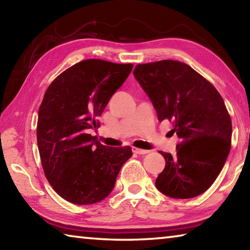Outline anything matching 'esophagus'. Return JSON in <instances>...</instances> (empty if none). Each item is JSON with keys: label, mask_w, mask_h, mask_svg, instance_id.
<instances>
[{"label": "esophagus", "mask_w": 250, "mask_h": 250, "mask_svg": "<svg viewBox=\"0 0 250 250\" xmlns=\"http://www.w3.org/2000/svg\"><path fill=\"white\" fill-rule=\"evenodd\" d=\"M132 151L134 152V153L137 154H140V155H143V154H147L149 153V150H143V149H139V147H132Z\"/></svg>", "instance_id": "obj_1"}]
</instances>
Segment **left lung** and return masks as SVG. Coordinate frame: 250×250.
Segmentation results:
<instances>
[{
  "label": "left lung",
  "mask_w": 250,
  "mask_h": 250,
  "mask_svg": "<svg viewBox=\"0 0 250 250\" xmlns=\"http://www.w3.org/2000/svg\"><path fill=\"white\" fill-rule=\"evenodd\" d=\"M134 78L158 119L173 121L176 154L160 152L166 167L155 186L173 198L201 195L216 180L230 151L231 120L219 92L191 66L177 61L137 65Z\"/></svg>",
  "instance_id": "left-lung-1"
}]
</instances>
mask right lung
I'll return each instance as SVG.
<instances>
[{"label":"right lung","instance_id":"obj_1","mask_svg":"<svg viewBox=\"0 0 250 250\" xmlns=\"http://www.w3.org/2000/svg\"><path fill=\"white\" fill-rule=\"evenodd\" d=\"M132 67L86 59L59 75L45 92L37 120L42 166L58 195L73 204L104 200L132 155L130 146H105L89 133Z\"/></svg>","mask_w":250,"mask_h":250}]
</instances>
